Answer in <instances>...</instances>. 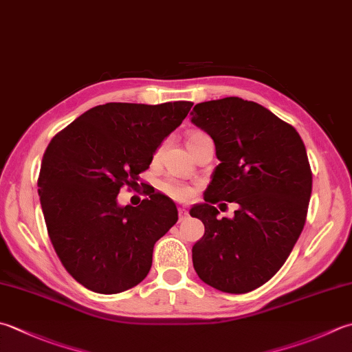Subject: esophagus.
<instances>
[{"mask_svg":"<svg viewBox=\"0 0 352 352\" xmlns=\"http://www.w3.org/2000/svg\"><path fill=\"white\" fill-rule=\"evenodd\" d=\"M178 217H180V221H182L183 218L188 217V210L183 209V208H180V209H178Z\"/></svg>","mask_w":352,"mask_h":352,"instance_id":"1","label":"esophagus"}]
</instances>
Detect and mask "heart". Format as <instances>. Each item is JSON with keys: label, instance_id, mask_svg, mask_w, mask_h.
I'll return each instance as SVG.
<instances>
[{"label": "heart", "instance_id": "b5f03b06", "mask_svg": "<svg viewBox=\"0 0 352 352\" xmlns=\"http://www.w3.org/2000/svg\"><path fill=\"white\" fill-rule=\"evenodd\" d=\"M203 133H192L188 140L194 139V137L197 135H201ZM160 153V149L157 151V154ZM162 190L164 192V194H168L169 197H172L174 199H178V201H188V199L192 198V195H194V189H192V186L186 184L180 180H177V178H166V180L162 182Z\"/></svg>", "mask_w": 352, "mask_h": 352}]
</instances>
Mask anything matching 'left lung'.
Masks as SVG:
<instances>
[{
    "mask_svg": "<svg viewBox=\"0 0 352 352\" xmlns=\"http://www.w3.org/2000/svg\"><path fill=\"white\" fill-rule=\"evenodd\" d=\"M190 120L208 133L221 162L190 215L204 235L192 247L197 274L219 292L243 294L270 280L305 226L313 174L292 125L256 102L224 98L197 103ZM236 202L233 219L215 204Z\"/></svg>",
    "mask_w": 352,
    "mask_h": 352,
    "instance_id": "obj_1",
    "label": "left lung"
}]
</instances>
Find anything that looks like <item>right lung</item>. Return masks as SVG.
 <instances>
[{"instance_id": "1", "label": "right lung", "mask_w": 352, "mask_h": 352, "mask_svg": "<svg viewBox=\"0 0 352 352\" xmlns=\"http://www.w3.org/2000/svg\"><path fill=\"white\" fill-rule=\"evenodd\" d=\"M192 105L109 102L48 143L38 178L47 232L62 265L88 290L122 293L149 273L154 244L177 223V206L154 188L135 208H122L117 195L137 184Z\"/></svg>"}]
</instances>
